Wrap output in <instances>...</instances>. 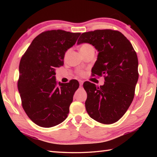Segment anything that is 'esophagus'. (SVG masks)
Here are the masks:
<instances>
[{
	"label": "esophagus",
	"instance_id": "1",
	"mask_svg": "<svg viewBox=\"0 0 157 157\" xmlns=\"http://www.w3.org/2000/svg\"><path fill=\"white\" fill-rule=\"evenodd\" d=\"M79 86H82V85H83V83H84V82L82 81V80H79Z\"/></svg>",
	"mask_w": 157,
	"mask_h": 157
}]
</instances>
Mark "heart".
I'll use <instances>...</instances> for the list:
<instances>
[{"mask_svg": "<svg viewBox=\"0 0 157 157\" xmlns=\"http://www.w3.org/2000/svg\"><path fill=\"white\" fill-rule=\"evenodd\" d=\"M89 46H91V45H89V44H83V45H82L81 46V47H80V50H85L86 48H87L88 47H89ZM83 72H79V74H80V75H83Z\"/></svg>", "mask_w": 157, "mask_h": 157, "instance_id": "b5f03b06", "label": "heart"}]
</instances>
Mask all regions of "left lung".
<instances>
[{
	"instance_id": "left-lung-1",
	"label": "left lung",
	"mask_w": 157,
	"mask_h": 157,
	"mask_svg": "<svg viewBox=\"0 0 157 157\" xmlns=\"http://www.w3.org/2000/svg\"><path fill=\"white\" fill-rule=\"evenodd\" d=\"M88 43L98 50L93 75L105 77L98 87L86 82L85 107L91 118L103 124L118 121L128 109L139 79L137 55L130 41L120 32L97 30L82 34L78 44Z\"/></svg>"
}]
</instances>
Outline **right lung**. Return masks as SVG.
<instances>
[{"label": "right lung", "mask_w": 157, "mask_h": 157, "mask_svg": "<svg viewBox=\"0 0 157 157\" xmlns=\"http://www.w3.org/2000/svg\"><path fill=\"white\" fill-rule=\"evenodd\" d=\"M80 33L62 30L44 32L32 41L21 57L18 89L22 107L37 125L51 127L67 118L79 82H59L55 69L63 64L65 52L76 43Z\"/></svg>", "instance_id": "obj_1"}]
</instances>
